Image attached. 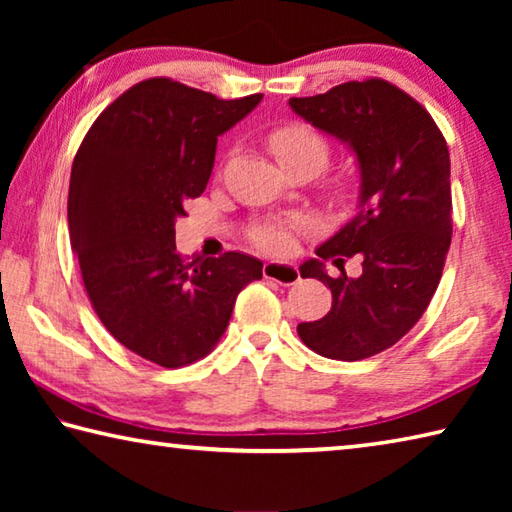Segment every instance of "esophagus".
Instances as JSON below:
<instances>
[{"instance_id": "esophagus-1", "label": "esophagus", "mask_w": 512, "mask_h": 512, "mask_svg": "<svg viewBox=\"0 0 512 512\" xmlns=\"http://www.w3.org/2000/svg\"><path fill=\"white\" fill-rule=\"evenodd\" d=\"M262 273L266 280H273L282 287H289V284H296L300 280V271L298 266L287 264V262H266Z\"/></svg>"}]
</instances>
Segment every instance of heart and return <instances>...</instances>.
<instances>
[{"label": "heart", "mask_w": 512, "mask_h": 512, "mask_svg": "<svg viewBox=\"0 0 512 512\" xmlns=\"http://www.w3.org/2000/svg\"><path fill=\"white\" fill-rule=\"evenodd\" d=\"M268 142H271V149L282 164L298 158H309L314 160L320 169L327 162L329 155L325 137L307 124H289L277 128V131L268 137ZM253 241L259 248L268 250V253H287L293 246V225L280 221L257 225L253 230Z\"/></svg>", "instance_id": "obj_1"}]
</instances>
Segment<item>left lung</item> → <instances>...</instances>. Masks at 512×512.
<instances>
[{
  "label": "left lung",
  "instance_id": "obj_1",
  "mask_svg": "<svg viewBox=\"0 0 512 512\" xmlns=\"http://www.w3.org/2000/svg\"><path fill=\"white\" fill-rule=\"evenodd\" d=\"M289 106L348 142L361 169L357 212L300 266L332 289V309L298 334L320 357L368 359L400 341L438 289L452 244L447 142L424 106L384 79L348 81ZM354 254L364 271L348 278L342 264ZM323 261L342 275L329 278Z\"/></svg>",
  "mask_w": 512,
  "mask_h": 512
}]
</instances>
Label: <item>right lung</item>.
<instances>
[{
	"label": "right lung",
	"mask_w": 512,
	"mask_h": 512,
	"mask_svg": "<svg viewBox=\"0 0 512 512\" xmlns=\"http://www.w3.org/2000/svg\"><path fill=\"white\" fill-rule=\"evenodd\" d=\"M262 97L223 101L155 76L112 101L76 151L67 221L92 309L162 368L207 357L239 291L262 280V262L237 250L187 262L173 228L207 187L219 135Z\"/></svg>",
	"instance_id": "obj_1"
}]
</instances>
